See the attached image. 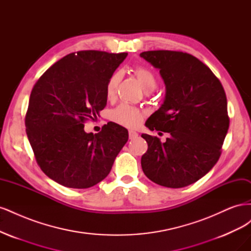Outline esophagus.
Returning a JSON list of instances; mask_svg holds the SVG:
<instances>
[{
    "label": "esophagus",
    "mask_w": 251,
    "mask_h": 251,
    "mask_svg": "<svg viewBox=\"0 0 251 251\" xmlns=\"http://www.w3.org/2000/svg\"><path fill=\"white\" fill-rule=\"evenodd\" d=\"M128 137H130V139L131 140H133V139H136L138 137V133L137 132H135V131H128Z\"/></svg>",
    "instance_id": "esophagus-1"
}]
</instances>
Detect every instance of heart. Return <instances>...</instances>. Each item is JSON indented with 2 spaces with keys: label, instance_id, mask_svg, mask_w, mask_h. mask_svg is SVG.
Segmentation results:
<instances>
[{
  "label": "heart",
  "instance_id": "heart-1",
  "mask_svg": "<svg viewBox=\"0 0 251 251\" xmlns=\"http://www.w3.org/2000/svg\"><path fill=\"white\" fill-rule=\"evenodd\" d=\"M134 73L144 90L153 91L155 89L156 77L151 70L144 67H137L134 69ZM119 79L120 75L118 72L113 73L109 77L107 85H105V96L108 100H112L115 96ZM142 117L143 114L138 108L127 103H121L111 112V118L113 121L127 127L137 126L142 120Z\"/></svg>",
  "mask_w": 251,
  "mask_h": 251
}]
</instances>
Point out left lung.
<instances>
[{"mask_svg":"<svg viewBox=\"0 0 251 251\" xmlns=\"http://www.w3.org/2000/svg\"><path fill=\"white\" fill-rule=\"evenodd\" d=\"M140 56L159 70L165 85L163 103L147 120L151 131L170 134L165 142L148 134L142 171L155 183L180 188L198 181L214 168L229 127L221 82L188 53L156 50Z\"/></svg>","mask_w":251,"mask_h":251,"instance_id":"left-lung-1","label":"left lung"}]
</instances>
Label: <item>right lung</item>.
I'll return each instance as SVG.
<instances>
[{"label":"right lung","instance_id":"right-lung-1","mask_svg":"<svg viewBox=\"0 0 251 251\" xmlns=\"http://www.w3.org/2000/svg\"><path fill=\"white\" fill-rule=\"evenodd\" d=\"M127 53L78 51L45 72L30 94L27 137L41 170L58 184L88 188L108 176L128 139L127 130L110 123L98 134L83 124L107 104L105 85Z\"/></svg>","mask_w":251,"mask_h":251}]
</instances>
